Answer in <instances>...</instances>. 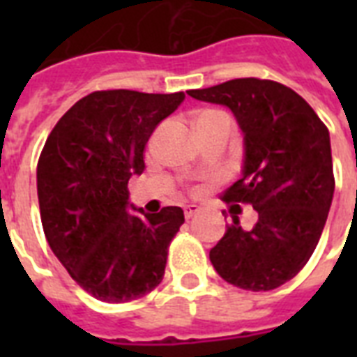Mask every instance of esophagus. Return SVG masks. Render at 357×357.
<instances>
[{
	"instance_id": "esophagus-1",
	"label": "esophagus",
	"mask_w": 357,
	"mask_h": 357,
	"mask_svg": "<svg viewBox=\"0 0 357 357\" xmlns=\"http://www.w3.org/2000/svg\"><path fill=\"white\" fill-rule=\"evenodd\" d=\"M185 218H192L196 215V213L202 211L200 206H196V204H189V206H185Z\"/></svg>"
}]
</instances>
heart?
Listing matches in <instances>:
<instances>
[{
  "label": "heart",
  "instance_id": "heart-1",
  "mask_svg": "<svg viewBox=\"0 0 357 357\" xmlns=\"http://www.w3.org/2000/svg\"><path fill=\"white\" fill-rule=\"evenodd\" d=\"M218 123H231L229 116L222 111H215V109H204L200 113L195 114L192 119V126L195 129H204V128H211V126H218Z\"/></svg>",
  "mask_w": 357,
  "mask_h": 357
}]
</instances>
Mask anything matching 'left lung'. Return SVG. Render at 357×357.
<instances>
[{
  "label": "left lung",
  "mask_w": 357,
  "mask_h": 357,
  "mask_svg": "<svg viewBox=\"0 0 357 357\" xmlns=\"http://www.w3.org/2000/svg\"><path fill=\"white\" fill-rule=\"evenodd\" d=\"M187 94L234 113L243 131V170L224 202H248L259 215L252 229L234 217L209 259L235 287H280L307 263L332 206L326 126L304 98L276 81L244 77Z\"/></svg>",
  "instance_id": "1"
}]
</instances>
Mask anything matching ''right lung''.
Returning a JSON list of instances; mask_svg holds the SVG:
<instances>
[{"label": "right lung", "mask_w": 357, "mask_h": 357, "mask_svg": "<svg viewBox=\"0 0 357 357\" xmlns=\"http://www.w3.org/2000/svg\"><path fill=\"white\" fill-rule=\"evenodd\" d=\"M183 100V92H92L64 113L44 144L36 167L44 234L94 298H140L165 276L183 209L144 213L129 202L128 181L144 170L150 135Z\"/></svg>", "instance_id": "right-lung-1"}]
</instances>
